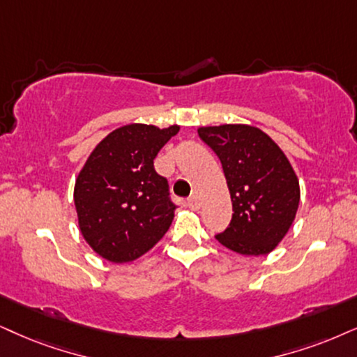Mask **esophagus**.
<instances>
[{
    "instance_id": "obj_1",
    "label": "esophagus",
    "mask_w": 357,
    "mask_h": 357,
    "mask_svg": "<svg viewBox=\"0 0 357 357\" xmlns=\"http://www.w3.org/2000/svg\"><path fill=\"white\" fill-rule=\"evenodd\" d=\"M188 206H189V209H192V211H197L201 207V201H199V197L196 196V194H192L191 197H189L188 199Z\"/></svg>"
}]
</instances>
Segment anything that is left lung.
<instances>
[{
  "instance_id": "1",
  "label": "left lung",
  "mask_w": 357,
  "mask_h": 357,
  "mask_svg": "<svg viewBox=\"0 0 357 357\" xmlns=\"http://www.w3.org/2000/svg\"><path fill=\"white\" fill-rule=\"evenodd\" d=\"M197 133L219 156L231 192V224L215 238L242 255L270 254L300 204V183L285 153L250 125L201 126Z\"/></svg>"
}]
</instances>
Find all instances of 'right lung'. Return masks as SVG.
Listing matches in <instances>:
<instances>
[{"instance_id":"add662e5","label":"right lung","mask_w":357,"mask_h":357,"mask_svg":"<svg viewBox=\"0 0 357 357\" xmlns=\"http://www.w3.org/2000/svg\"><path fill=\"white\" fill-rule=\"evenodd\" d=\"M178 132V125L120 126L98 143L80 169L74 188L79 229L105 260H137L169 229L176 206L153 160Z\"/></svg>"}]
</instances>
